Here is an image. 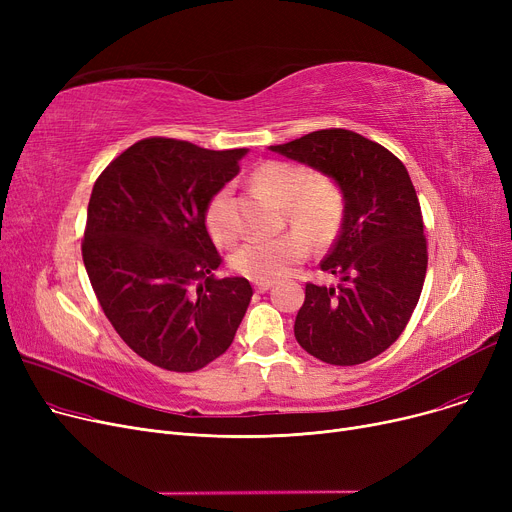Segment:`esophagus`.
Instances as JSON below:
<instances>
[{
  "mask_svg": "<svg viewBox=\"0 0 512 512\" xmlns=\"http://www.w3.org/2000/svg\"><path fill=\"white\" fill-rule=\"evenodd\" d=\"M253 284H255V290H257V292H267V290H270V288L274 286L272 280H255Z\"/></svg>",
  "mask_w": 512,
  "mask_h": 512,
  "instance_id": "obj_1",
  "label": "esophagus"
}]
</instances>
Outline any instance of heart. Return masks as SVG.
I'll list each match as a JSON object with an SVG mask.
<instances>
[{
	"label": "heart",
	"instance_id": "1",
	"mask_svg": "<svg viewBox=\"0 0 512 512\" xmlns=\"http://www.w3.org/2000/svg\"><path fill=\"white\" fill-rule=\"evenodd\" d=\"M253 182L286 207V218L297 232L242 242L232 251L230 265L251 280H276L307 257L306 235L317 245H324L336 234L342 220V195L332 180H311L307 168L288 161H265L253 172ZM205 226L211 238L224 245L238 236L232 186L226 184L211 195L205 207ZM299 231L306 235H299Z\"/></svg>",
	"mask_w": 512,
	"mask_h": 512
}]
</instances>
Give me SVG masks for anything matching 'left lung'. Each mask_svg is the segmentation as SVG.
Masks as SVG:
<instances>
[{"label":"left lung","instance_id":"left-lung-1","mask_svg":"<svg viewBox=\"0 0 512 512\" xmlns=\"http://www.w3.org/2000/svg\"><path fill=\"white\" fill-rule=\"evenodd\" d=\"M270 151L332 178L344 201L340 234L321 270L336 286H305L297 342L330 365L384 353L407 328L427 270L415 186L402 161L344 128L315 130Z\"/></svg>","mask_w":512,"mask_h":512}]
</instances>
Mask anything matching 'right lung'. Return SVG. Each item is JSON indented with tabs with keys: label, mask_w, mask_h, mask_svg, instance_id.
<instances>
[{
	"label": "right lung",
	"mask_w": 512,
	"mask_h": 512,
	"mask_svg": "<svg viewBox=\"0 0 512 512\" xmlns=\"http://www.w3.org/2000/svg\"><path fill=\"white\" fill-rule=\"evenodd\" d=\"M249 149L209 151L153 137L97 178L83 261L120 338L168 371H197L228 351L253 297L247 278L218 280L222 257L205 226L211 195Z\"/></svg>",
	"instance_id": "1"
}]
</instances>
